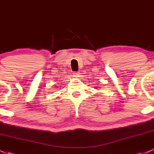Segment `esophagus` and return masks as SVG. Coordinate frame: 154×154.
<instances>
[{
    "label": "esophagus",
    "instance_id": "obj_1",
    "mask_svg": "<svg viewBox=\"0 0 154 154\" xmlns=\"http://www.w3.org/2000/svg\"><path fill=\"white\" fill-rule=\"evenodd\" d=\"M79 75H80V74H79V72H75L73 73L74 77H79Z\"/></svg>",
    "mask_w": 154,
    "mask_h": 154
}]
</instances>
